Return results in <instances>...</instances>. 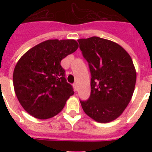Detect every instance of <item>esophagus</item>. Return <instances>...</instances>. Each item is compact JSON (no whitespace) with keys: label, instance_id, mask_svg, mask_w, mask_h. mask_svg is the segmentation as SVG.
<instances>
[{"label":"esophagus","instance_id":"1","mask_svg":"<svg viewBox=\"0 0 152 152\" xmlns=\"http://www.w3.org/2000/svg\"><path fill=\"white\" fill-rule=\"evenodd\" d=\"M73 86H74V88H75V89L77 91V83H74Z\"/></svg>","mask_w":152,"mask_h":152}]
</instances>
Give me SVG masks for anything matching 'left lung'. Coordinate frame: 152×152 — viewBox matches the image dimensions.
Returning a JSON list of instances; mask_svg holds the SVG:
<instances>
[{"label": "left lung", "mask_w": 152, "mask_h": 152, "mask_svg": "<svg viewBox=\"0 0 152 152\" xmlns=\"http://www.w3.org/2000/svg\"><path fill=\"white\" fill-rule=\"evenodd\" d=\"M91 74V96L80 101L83 110L97 123L117 119L132 99L136 72L132 58L119 44L93 36L77 40Z\"/></svg>", "instance_id": "obj_1"}]
</instances>
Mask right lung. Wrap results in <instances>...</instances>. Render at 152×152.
Returning a JSON list of instances; mask_svg holds the SVG:
<instances>
[{
    "mask_svg": "<svg viewBox=\"0 0 152 152\" xmlns=\"http://www.w3.org/2000/svg\"><path fill=\"white\" fill-rule=\"evenodd\" d=\"M77 48L75 39H49L28 50L17 61L13 88L20 103L31 116L39 119L53 117L74 94L61 61Z\"/></svg>",
    "mask_w": 152,
    "mask_h": 152,
    "instance_id": "obj_1",
    "label": "right lung"
}]
</instances>
